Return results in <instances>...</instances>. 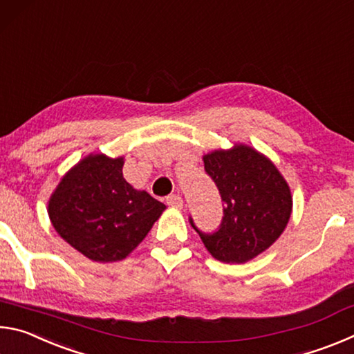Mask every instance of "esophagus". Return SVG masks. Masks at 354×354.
<instances>
[{
  "instance_id": "34e87169",
  "label": "esophagus",
  "mask_w": 354,
  "mask_h": 354,
  "mask_svg": "<svg viewBox=\"0 0 354 354\" xmlns=\"http://www.w3.org/2000/svg\"><path fill=\"white\" fill-rule=\"evenodd\" d=\"M167 205L173 209H181L183 207V198L179 195H170L167 196Z\"/></svg>"
}]
</instances>
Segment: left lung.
Segmentation results:
<instances>
[{
  "instance_id": "1",
  "label": "left lung",
  "mask_w": 354,
  "mask_h": 354,
  "mask_svg": "<svg viewBox=\"0 0 354 354\" xmlns=\"http://www.w3.org/2000/svg\"><path fill=\"white\" fill-rule=\"evenodd\" d=\"M203 160L223 201V217L212 232L198 230L192 217L190 225L215 259H253L283 234L292 212L289 185L266 156L247 145L209 153Z\"/></svg>"
}]
</instances>
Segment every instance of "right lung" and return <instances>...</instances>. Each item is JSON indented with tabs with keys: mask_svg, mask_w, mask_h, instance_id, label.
<instances>
[{
	"mask_svg": "<svg viewBox=\"0 0 354 354\" xmlns=\"http://www.w3.org/2000/svg\"><path fill=\"white\" fill-rule=\"evenodd\" d=\"M122 169L123 158L87 156L62 178L48 203L57 234L95 262L124 259L165 209L128 184Z\"/></svg>",
	"mask_w": 354,
	"mask_h": 354,
	"instance_id": "right-lung-1",
	"label": "right lung"
}]
</instances>
